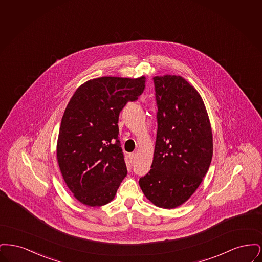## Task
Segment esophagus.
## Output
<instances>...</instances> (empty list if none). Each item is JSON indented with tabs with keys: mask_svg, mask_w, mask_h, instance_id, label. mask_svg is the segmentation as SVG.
<instances>
[{
	"mask_svg": "<svg viewBox=\"0 0 262 262\" xmlns=\"http://www.w3.org/2000/svg\"><path fill=\"white\" fill-rule=\"evenodd\" d=\"M136 157H137V154H136V153H132V154H129V158H130V160H132V161H135Z\"/></svg>",
	"mask_w": 262,
	"mask_h": 262,
	"instance_id": "34e87169",
	"label": "esophagus"
}]
</instances>
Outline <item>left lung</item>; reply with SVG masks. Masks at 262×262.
<instances>
[{"mask_svg": "<svg viewBox=\"0 0 262 262\" xmlns=\"http://www.w3.org/2000/svg\"><path fill=\"white\" fill-rule=\"evenodd\" d=\"M153 79L158 129L151 169L139 187L155 206L173 209L194 193L209 169L211 125L199 91L183 76Z\"/></svg>", "mask_w": 262, "mask_h": 262, "instance_id": "1", "label": "left lung"}]
</instances>
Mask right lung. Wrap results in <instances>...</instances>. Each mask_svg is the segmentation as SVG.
<instances>
[{
    "instance_id": "add662e5",
    "label": "right lung",
    "mask_w": 262,
    "mask_h": 262,
    "mask_svg": "<svg viewBox=\"0 0 262 262\" xmlns=\"http://www.w3.org/2000/svg\"><path fill=\"white\" fill-rule=\"evenodd\" d=\"M145 88V76H102L75 90L63 115L57 141L62 179L80 203L111 202L126 176L120 146L119 115Z\"/></svg>"
}]
</instances>
